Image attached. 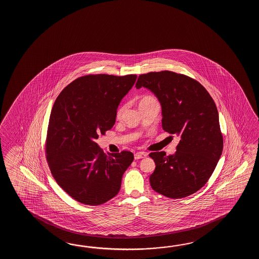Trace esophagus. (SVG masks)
<instances>
[{
  "label": "esophagus",
  "instance_id": "34e87169",
  "mask_svg": "<svg viewBox=\"0 0 259 259\" xmlns=\"http://www.w3.org/2000/svg\"><path fill=\"white\" fill-rule=\"evenodd\" d=\"M146 156H147V154L144 153V152H139V153L134 154V158L136 160L142 159V158H144Z\"/></svg>",
  "mask_w": 259,
  "mask_h": 259
}]
</instances>
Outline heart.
Instances as JSON below:
<instances>
[{"label": "heart", "instance_id": "1", "mask_svg": "<svg viewBox=\"0 0 259 259\" xmlns=\"http://www.w3.org/2000/svg\"><path fill=\"white\" fill-rule=\"evenodd\" d=\"M153 101H155V100L153 98V97H151V96H144L143 99L141 100V102H140V105H143V104H146V103H149V102H153ZM124 106H121V107H119L118 108V110L116 112V117L117 118H119L120 116H121L122 113H123V111H124Z\"/></svg>", "mask_w": 259, "mask_h": 259}]
</instances>
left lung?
<instances>
[{"instance_id": "1", "label": "left lung", "mask_w": 259, "mask_h": 259, "mask_svg": "<svg viewBox=\"0 0 259 259\" xmlns=\"http://www.w3.org/2000/svg\"><path fill=\"white\" fill-rule=\"evenodd\" d=\"M142 87L159 100L163 130L181 136L175 154H149L155 163L151 187L172 199L196 193L209 180L223 150L214 100L197 80L167 70L140 75L136 88Z\"/></svg>"}]
</instances>
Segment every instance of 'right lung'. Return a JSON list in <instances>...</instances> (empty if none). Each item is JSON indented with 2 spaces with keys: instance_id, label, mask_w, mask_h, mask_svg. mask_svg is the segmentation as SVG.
Instances as JSON below:
<instances>
[{
  "instance_id": "add662e5",
  "label": "right lung",
  "mask_w": 259,
  "mask_h": 259,
  "mask_svg": "<svg viewBox=\"0 0 259 259\" xmlns=\"http://www.w3.org/2000/svg\"><path fill=\"white\" fill-rule=\"evenodd\" d=\"M136 78V75L83 76L55 100L46 158L57 184L81 204L99 205L115 197L134 159L128 151L106 155L95 140L114 126L117 106Z\"/></svg>"
}]
</instances>
